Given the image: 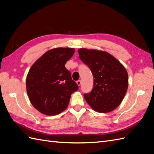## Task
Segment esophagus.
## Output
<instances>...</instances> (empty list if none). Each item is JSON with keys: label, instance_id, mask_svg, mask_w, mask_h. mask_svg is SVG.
Masks as SVG:
<instances>
[{"label": "esophagus", "instance_id": "obj_1", "mask_svg": "<svg viewBox=\"0 0 154 154\" xmlns=\"http://www.w3.org/2000/svg\"><path fill=\"white\" fill-rule=\"evenodd\" d=\"M77 85L78 86H80L81 85V80H78V81H77Z\"/></svg>", "mask_w": 154, "mask_h": 154}]
</instances>
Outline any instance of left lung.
I'll list each match as a JSON object with an SVG mask.
<instances>
[{
    "label": "left lung",
    "mask_w": 154,
    "mask_h": 154,
    "mask_svg": "<svg viewBox=\"0 0 154 154\" xmlns=\"http://www.w3.org/2000/svg\"><path fill=\"white\" fill-rule=\"evenodd\" d=\"M78 53L94 77L92 91L84 95L86 101L97 112L112 111L121 103L127 92V71L116 58L105 51L82 48Z\"/></svg>",
    "instance_id": "8db88e82"
}]
</instances>
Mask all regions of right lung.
Segmentation results:
<instances>
[{
  "label": "right lung",
  "instance_id": "right-lung-1",
  "mask_svg": "<svg viewBox=\"0 0 154 154\" xmlns=\"http://www.w3.org/2000/svg\"><path fill=\"white\" fill-rule=\"evenodd\" d=\"M74 53L73 48L51 49L30 68L26 80L27 94L34 107L42 114L54 116L64 111L72 94L79 89L65 67Z\"/></svg>",
  "mask_w": 154,
  "mask_h": 154
}]
</instances>
